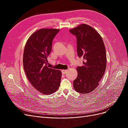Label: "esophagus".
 Masks as SVG:
<instances>
[{"mask_svg":"<svg viewBox=\"0 0 128 128\" xmlns=\"http://www.w3.org/2000/svg\"><path fill=\"white\" fill-rule=\"evenodd\" d=\"M68 72L67 70H62V73L63 74H65L66 73Z\"/></svg>","mask_w":128,"mask_h":128,"instance_id":"1","label":"esophagus"}]
</instances>
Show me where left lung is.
I'll use <instances>...</instances> for the list:
<instances>
[{"label": "left lung", "instance_id": "8db88e82", "mask_svg": "<svg viewBox=\"0 0 128 128\" xmlns=\"http://www.w3.org/2000/svg\"><path fill=\"white\" fill-rule=\"evenodd\" d=\"M77 39V52L84 59L83 66L77 67V78L74 80L75 90L88 94L98 86L105 72L106 53L102 37L91 26L81 24L69 30Z\"/></svg>", "mask_w": 128, "mask_h": 128}]
</instances>
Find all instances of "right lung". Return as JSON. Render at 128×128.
Returning a JSON list of instances; mask_svg holds the SVG:
<instances>
[{
	"instance_id": "right-lung-1",
	"label": "right lung",
	"mask_w": 128,
	"mask_h": 128,
	"mask_svg": "<svg viewBox=\"0 0 128 128\" xmlns=\"http://www.w3.org/2000/svg\"><path fill=\"white\" fill-rule=\"evenodd\" d=\"M59 30H38L30 36L25 45L23 64L26 76L32 86L44 94L54 93L60 84L61 72L47 66L53 40Z\"/></svg>"
}]
</instances>
